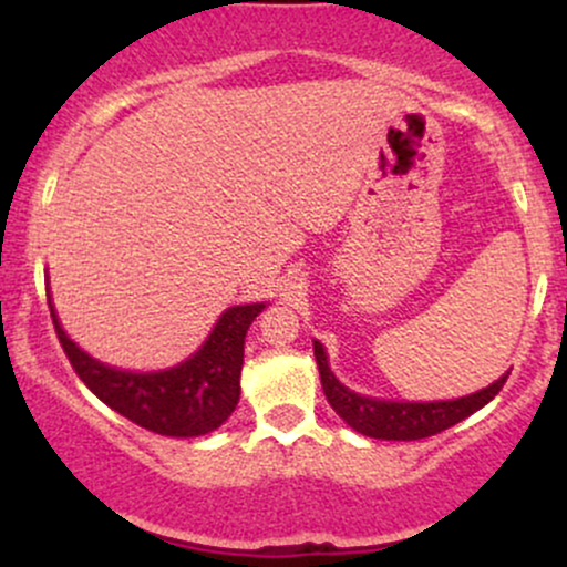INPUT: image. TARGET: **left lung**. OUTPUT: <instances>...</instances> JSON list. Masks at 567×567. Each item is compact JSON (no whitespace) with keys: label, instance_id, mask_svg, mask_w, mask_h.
Instances as JSON below:
<instances>
[{"label":"left lung","instance_id":"obj_1","mask_svg":"<svg viewBox=\"0 0 567 567\" xmlns=\"http://www.w3.org/2000/svg\"><path fill=\"white\" fill-rule=\"evenodd\" d=\"M315 357L317 368H320L322 389L328 402L333 410L341 415L351 429H357L365 437L375 440H424L432 434L445 432L458 421H464L466 415L477 413L480 408L496 396L504 389L506 379H498L487 389H480L477 394L458 396V400H445V402H389V400H373V396H362L349 392L341 381L330 373L328 357L320 341H315Z\"/></svg>","mask_w":567,"mask_h":567}]
</instances>
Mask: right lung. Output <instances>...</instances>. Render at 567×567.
Returning a JSON list of instances; mask_svg holds the SVG:
<instances>
[{"label":"right lung","instance_id":"right-lung-1","mask_svg":"<svg viewBox=\"0 0 567 567\" xmlns=\"http://www.w3.org/2000/svg\"><path fill=\"white\" fill-rule=\"evenodd\" d=\"M261 309L264 303L226 309L197 354L159 373H127L95 362L69 341L55 320V309L50 315L71 368L97 400L154 434L199 437L218 429L237 408L245 333Z\"/></svg>","mask_w":567,"mask_h":567}]
</instances>
